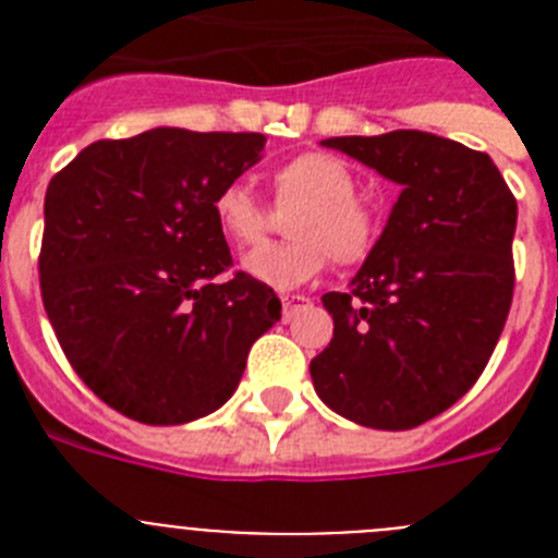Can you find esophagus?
<instances>
[{"label": "esophagus", "mask_w": 558, "mask_h": 558, "mask_svg": "<svg viewBox=\"0 0 558 558\" xmlns=\"http://www.w3.org/2000/svg\"><path fill=\"white\" fill-rule=\"evenodd\" d=\"M310 304L307 295L302 293H282V318L284 322H290L299 310H304Z\"/></svg>", "instance_id": "1"}]
</instances>
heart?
Listing matches in <instances>:
<instances>
[{
  "label": "heart",
  "mask_w": 558,
  "mask_h": 558,
  "mask_svg": "<svg viewBox=\"0 0 558 558\" xmlns=\"http://www.w3.org/2000/svg\"><path fill=\"white\" fill-rule=\"evenodd\" d=\"M276 198L302 201L290 218V243H265L243 256L245 274L276 290H290L322 274L329 254L338 263H354L372 251L377 220L363 201L354 198L357 181L338 156L304 153L274 175ZM215 218L236 243H256L265 234V206L245 181H229L215 195Z\"/></svg>",
  "instance_id": "obj_1"
}]
</instances>
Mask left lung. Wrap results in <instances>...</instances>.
<instances>
[{
  "mask_svg": "<svg viewBox=\"0 0 558 558\" xmlns=\"http://www.w3.org/2000/svg\"><path fill=\"white\" fill-rule=\"evenodd\" d=\"M402 186L347 293H324L335 332L310 363L324 405L374 430L445 413L489 363L514 295L517 201L495 161L425 131L332 136Z\"/></svg>",
  "mask_w": 558,
  "mask_h": 558,
  "instance_id": "1",
  "label": "left lung"
}]
</instances>
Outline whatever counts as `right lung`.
<instances>
[{
	"label": "right lung",
	"mask_w": 558,
	"mask_h": 558,
	"mask_svg": "<svg viewBox=\"0 0 558 558\" xmlns=\"http://www.w3.org/2000/svg\"><path fill=\"white\" fill-rule=\"evenodd\" d=\"M263 133L153 128L83 147L44 198L41 299L81 379L122 416L184 425L229 402L282 302L231 251L215 195Z\"/></svg>",
	"instance_id": "1"
}]
</instances>
